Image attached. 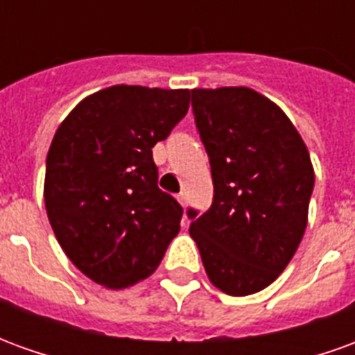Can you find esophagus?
Returning <instances> with one entry per match:
<instances>
[{
	"label": "esophagus",
	"instance_id": "obj_1",
	"mask_svg": "<svg viewBox=\"0 0 355 355\" xmlns=\"http://www.w3.org/2000/svg\"><path fill=\"white\" fill-rule=\"evenodd\" d=\"M178 203H180V205H182V207H186V205H188V196H186V193H178Z\"/></svg>",
	"mask_w": 355,
	"mask_h": 355
}]
</instances>
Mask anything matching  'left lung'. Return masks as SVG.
I'll return each mask as SVG.
<instances>
[{
	"label": "left lung",
	"instance_id": "left-lung-1",
	"mask_svg": "<svg viewBox=\"0 0 355 355\" xmlns=\"http://www.w3.org/2000/svg\"><path fill=\"white\" fill-rule=\"evenodd\" d=\"M192 108L215 196L207 213L188 211L190 236L216 289L253 295L277 279L302 241L310 154L285 112L254 89H192Z\"/></svg>",
	"mask_w": 355,
	"mask_h": 355
}]
</instances>
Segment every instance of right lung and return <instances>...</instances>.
<instances>
[{
  "instance_id": "1",
  "label": "right lung",
  "mask_w": 355,
  "mask_h": 355,
  "mask_svg": "<svg viewBox=\"0 0 355 355\" xmlns=\"http://www.w3.org/2000/svg\"><path fill=\"white\" fill-rule=\"evenodd\" d=\"M190 89L112 85L58 125L43 198L73 266L106 289L146 279L180 232L182 207L157 188L155 142L186 116Z\"/></svg>"
}]
</instances>
